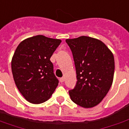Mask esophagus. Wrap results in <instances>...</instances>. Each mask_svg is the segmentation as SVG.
<instances>
[{
  "mask_svg": "<svg viewBox=\"0 0 129 129\" xmlns=\"http://www.w3.org/2000/svg\"><path fill=\"white\" fill-rule=\"evenodd\" d=\"M59 81H60V82H63L64 81V78L63 77H61V78H60L59 79Z\"/></svg>",
  "mask_w": 129,
  "mask_h": 129,
  "instance_id": "34e87169",
  "label": "esophagus"
}]
</instances>
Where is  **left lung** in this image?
<instances>
[{
	"instance_id": "8db88e82",
	"label": "left lung",
	"mask_w": 129,
	"mask_h": 129,
	"mask_svg": "<svg viewBox=\"0 0 129 129\" xmlns=\"http://www.w3.org/2000/svg\"><path fill=\"white\" fill-rule=\"evenodd\" d=\"M66 41L73 53L77 79L69 90L71 100L83 108H92L104 98L113 84V54L100 40L81 36Z\"/></svg>"
}]
</instances>
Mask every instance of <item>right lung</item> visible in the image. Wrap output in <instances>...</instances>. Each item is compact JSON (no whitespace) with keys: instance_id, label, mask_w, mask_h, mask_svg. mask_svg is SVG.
<instances>
[{"instance_id":"1","label":"right lung","mask_w":129,"mask_h":129,"mask_svg":"<svg viewBox=\"0 0 129 129\" xmlns=\"http://www.w3.org/2000/svg\"><path fill=\"white\" fill-rule=\"evenodd\" d=\"M61 41L43 35L21 41L12 59L16 87L29 102L38 104L50 99L58 86L50 57Z\"/></svg>"}]
</instances>
